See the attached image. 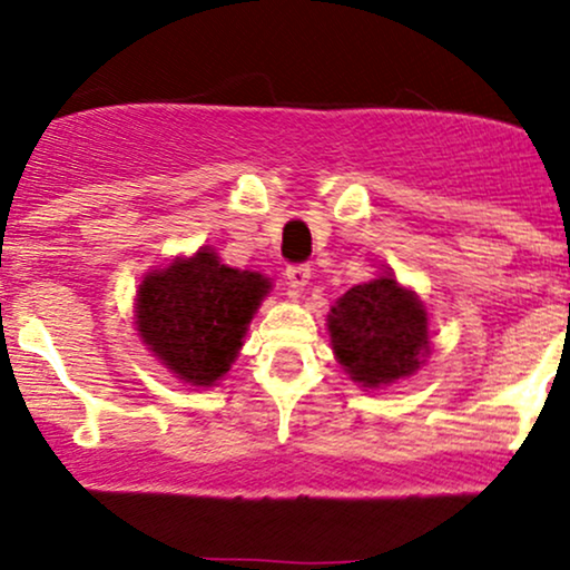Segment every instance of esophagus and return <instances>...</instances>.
<instances>
[{"label": "esophagus", "mask_w": 570, "mask_h": 570, "mask_svg": "<svg viewBox=\"0 0 570 570\" xmlns=\"http://www.w3.org/2000/svg\"><path fill=\"white\" fill-rule=\"evenodd\" d=\"M286 284H289V292L292 294H299L307 286V281H311V267L307 265H289L286 267Z\"/></svg>", "instance_id": "1"}]
</instances>
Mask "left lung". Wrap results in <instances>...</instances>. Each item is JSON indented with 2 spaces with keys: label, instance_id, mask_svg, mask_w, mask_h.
<instances>
[{
  "label": "left lung",
  "instance_id": "left-lung-1",
  "mask_svg": "<svg viewBox=\"0 0 570 570\" xmlns=\"http://www.w3.org/2000/svg\"><path fill=\"white\" fill-rule=\"evenodd\" d=\"M326 332L340 367L364 391L407 381L431 353L426 305L389 267L330 307Z\"/></svg>",
  "mask_w": 570,
  "mask_h": 570
}]
</instances>
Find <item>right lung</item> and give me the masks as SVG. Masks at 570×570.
Listing matches in <instances>:
<instances>
[{
	"instance_id": "1",
	"label": "right lung",
	"mask_w": 570,
	"mask_h": 570,
	"mask_svg": "<svg viewBox=\"0 0 570 570\" xmlns=\"http://www.w3.org/2000/svg\"><path fill=\"white\" fill-rule=\"evenodd\" d=\"M271 289L263 273L225 265L217 248L200 246L144 276L134 299L136 335L181 383L212 389L230 372Z\"/></svg>"
}]
</instances>
